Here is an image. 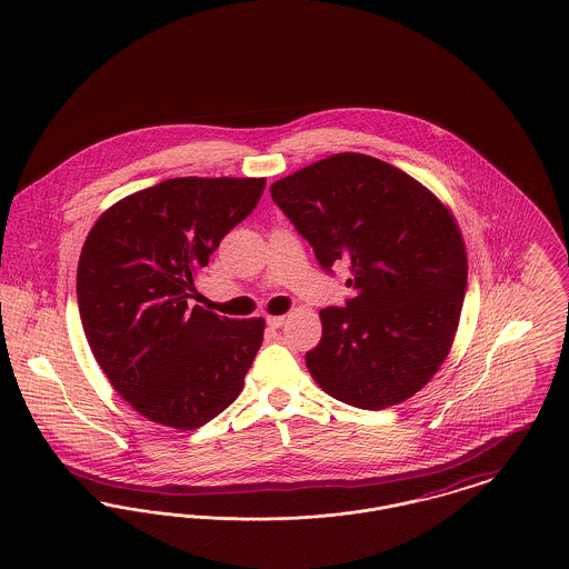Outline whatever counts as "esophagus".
Listing matches in <instances>:
<instances>
[{
	"instance_id": "obj_1",
	"label": "esophagus",
	"mask_w": 569,
	"mask_h": 569,
	"mask_svg": "<svg viewBox=\"0 0 569 569\" xmlns=\"http://www.w3.org/2000/svg\"><path fill=\"white\" fill-rule=\"evenodd\" d=\"M283 322H286V316H267V325L270 329H279L283 327Z\"/></svg>"
}]
</instances>
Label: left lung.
<instances>
[{"mask_svg": "<svg viewBox=\"0 0 569 569\" xmlns=\"http://www.w3.org/2000/svg\"><path fill=\"white\" fill-rule=\"evenodd\" d=\"M272 201L355 297L320 311L305 355L335 400L382 410L415 396L445 361L467 290V249L449 210L380 159L341 152L277 180Z\"/></svg>", "mask_w": 569, "mask_h": 569, "instance_id": "left-lung-1", "label": "left lung"}]
</instances>
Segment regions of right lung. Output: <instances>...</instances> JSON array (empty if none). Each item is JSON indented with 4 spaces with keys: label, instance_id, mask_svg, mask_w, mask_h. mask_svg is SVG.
<instances>
[{
    "label": "right lung",
    "instance_id": "add662e5",
    "mask_svg": "<svg viewBox=\"0 0 569 569\" xmlns=\"http://www.w3.org/2000/svg\"><path fill=\"white\" fill-rule=\"evenodd\" d=\"M264 178H169L113 203L77 267L81 325L104 376L154 423L196 430L238 398L264 320L189 307L193 279Z\"/></svg>",
    "mask_w": 569,
    "mask_h": 569
}]
</instances>
